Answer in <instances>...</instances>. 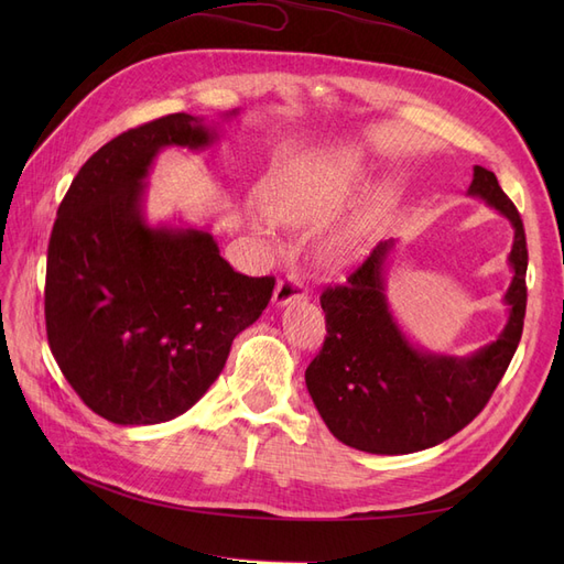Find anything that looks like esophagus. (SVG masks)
<instances>
[{"instance_id": "1", "label": "esophagus", "mask_w": 564, "mask_h": 564, "mask_svg": "<svg viewBox=\"0 0 564 564\" xmlns=\"http://www.w3.org/2000/svg\"><path fill=\"white\" fill-rule=\"evenodd\" d=\"M305 299H308V286H305L296 278H286V280L278 282L275 292H272V305H275V308H284V305H289V303L305 301Z\"/></svg>"}]
</instances>
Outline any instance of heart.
Instances as JSON below:
<instances>
[{"label": "heart", "instance_id": "heart-1", "mask_svg": "<svg viewBox=\"0 0 564 564\" xmlns=\"http://www.w3.org/2000/svg\"><path fill=\"white\" fill-rule=\"evenodd\" d=\"M365 164L352 148L313 150L278 169L261 185L265 212L289 226H317L329 220L360 187ZM383 195H373L340 216L319 240L327 263H346L360 253L377 226Z\"/></svg>", "mask_w": 564, "mask_h": 564}]
</instances>
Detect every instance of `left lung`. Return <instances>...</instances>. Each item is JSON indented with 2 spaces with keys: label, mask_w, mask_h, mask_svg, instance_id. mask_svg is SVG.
Returning a JSON list of instances; mask_svg holds the SVG:
<instances>
[{
  "label": "left lung",
  "mask_w": 564,
  "mask_h": 564,
  "mask_svg": "<svg viewBox=\"0 0 564 564\" xmlns=\"http://www.w3.org/2000/svg\"><path fill=\"white\" fill-rule=\"evenodd\" d=\"M468 197L482 199L513 226L503 303L508 319L497 340L470 355L431 352L409 338L386 296L395 240L319 303L327 338L305 369V386L322 421L344 445L369 454H412L440 445L482 412L518 350L527 308V242L516 204L485 166H473Z\"/></svg>",
  "instance_id": "left-lung-1"
}]
</instances>
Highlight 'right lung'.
I'll use <instances>...</instances> for the list:
<instances>
[{"label": "right lung", "mask_w": 564, "mask_h": 564, "mask_svg": "<svg viewBox=\"0 0 564 564\" xmlns=\"http://www.w3.org/2000/svg\"><path fill=\"white\" fill-rule=\"evenodd\" d=\"M218 139L214 119L187 112L129 129L94 152L58 207L44 289L48 346L84 404L117 425L187 412L275 289L272 278L235 272L209 226L150 224L145 214L160 152H199Z\"/></svg>", "instance_id": "1"}]
</instances>
